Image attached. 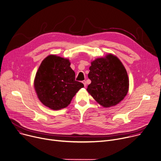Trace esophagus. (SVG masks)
Listing matches in <instances>:
<instances>
[{
    "instance_id": "1",
    "label": "esophagus",
    "mask_w": 161,
    "mask_h": 161,
    "mask_svg": "<svg viewBox=\"0 0 161 161\" xmlns=\"http://www.w3.org/2000/svg\"><path fill=\"white\" fill-rule=\"evenodd\" d=\"M82 83H83V85H84V86H86V81H85V80L82 81Z\"/></svg>"
}]
</instances>
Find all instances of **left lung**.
<instances>
[{
    "label": "left lung",
    "instance_id": "8db88e82",
    "mask_svg": "<svg viewBox=\"0 0 161 161\" xmlns=\"http://www.w3.org/2000/svg\"><path fill=\"white\" fill-rule=\"evenodd\" d=\"M88 75L91 83L86 90L103 108L119 103L127 95L129 80L127 71L115 56L107 55L91 63Z\"/></svg>",
    "mask_w": 161,
    "mask_h": 161
}]
</instances>
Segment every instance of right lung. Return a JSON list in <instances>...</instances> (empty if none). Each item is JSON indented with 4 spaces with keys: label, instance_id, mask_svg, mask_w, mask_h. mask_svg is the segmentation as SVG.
<instances>
[{
    "label": "right lung",
    "instance_id": "1",
    "mask_svg": "<svg viewBox=\"0 0 161 161\" xmlns=\"http://www.w3.org/2000/svg\"><path fill=\"white\" fill-rule=\"evenodd\" d=\"M69 59L50 55L43 60L36 73L34 86L38 98L53 110L65 108L77 92L84 87L75 80Z\"/></svg>",
    "mask_w": 161,
    "mask_h": 161
}]
</instances>
